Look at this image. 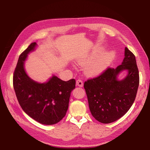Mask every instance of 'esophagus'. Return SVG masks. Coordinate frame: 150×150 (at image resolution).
Wrapping results in <instances>:
<instances>
[{
  "instance_id": "1",
  "label": "esophagus",
  "mask_w": 150,
  "mask_h": 150,
  "mask_svg": "<svg viewBox=\"0 0 150 150\" xmlns=\"http://www.w3.org/2000/svg\"><path fill=\"white\" fill-rule=\"evenodd\" d=\"M76 86H79V87H81V88L83 87V81H82L81 80H76Z\"/></svg>"
}]
</instances>
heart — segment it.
<instances>
[{
    "mask_svg": "<svg viewBox=\"0 0 150 150\" xmlns=\"http://www.w3.org/2000/svg\"><path fill=\"white\" fill-rule=\"evenodd\" d=\"M102 50L85 54L78 58L76 62L80 66H85L84 71L85 74L89 76H97L103 73L112 64L115 58V53L108 51L101 54Z\"/></svg>",
    "mask_w": 150,
    "mask_h": 150,
    "instance_id": "b5f03b06",
    "label": "heart"
}]
</instances>
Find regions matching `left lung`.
Segmentation results:
<instances>
[{
  "label": "left lung",
  "instance_id": "left-lung-1",
  "mask_svg": "<svg viewBox=\"0 0 150 150\" xmlns=\"http://www.w3.org/2000/svg\"><path fill=\"white\" fill-rule=\"evenodd\" d=\"M123 71L127 74L119 80ZM139 84L136 57L125 47L122 64L108 68L99 76L86 81L84 88L92 116L102 123H110L127 113L135 100Z\"/></svg>",
  "mask_w": 150,
  "mask_h": 150
}]
</instances>
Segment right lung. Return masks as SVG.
<instances>
[{"mask_svg": "<svg viewBox=\"0 0 150 150\" xmlns=\"http://www.w3.org/2000/svg\"><path fill=\"white\" fill-rule=\"evenodd\" d=\"M37 46L36 42L31 43L21 54L14 72L13 87L23 111L38 122L51 125L66 115L75 80L64 81L54 75L42 83L31 79L25 71V61Z\"/></svg>", "mask_w": 150, "mask_h": 150, "instance_id": "right-lung-1", "label": "right lung"}]
</instances>
